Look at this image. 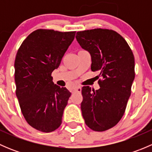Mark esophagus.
I'll return each instance as SVG.
<instances>
[{"label":"esophagus","instance_id":"34e87169","mask_svg":"<svg viewBox=\"0 0 152 152\" xmlns=\"http://www.w3.org/2000/svg\"><path fill=\"white\" fill-rule=\"evenodd\" d=\"M81 91H82V88H81V87H76L74 89H73V92H79V93H80Z\"/></svg>","mask_w":152,"mask_h":152}]
</instances>
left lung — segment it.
Wrapping results in <instances>:
<instances>
[{
	"instance_id": "obj_1",
	"label": "left lung",
	"mask_w": 152,
	"mask_h": 152,
	"mask_svg": "<svg viewBox=\"0 0 152 152\" xmlns=\"http://www.w3.org/2000/svg\"><path fill=\"white\" fill-rule=\"evenodd\" d=\"M76 38L91 55L92 71L102 77L99 90L82 88V116L92 130L106 131L118 123L125 113L135 76L134 55L123 37L111 29L78 31Z\"/></svg>"
}]
</instances>
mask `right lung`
Here are the masks:
<instances>
[{"mask_svg": "<svg viewBox=\"0 0 152 152\" xmlns=\"http://www.w3.org/2000/svg\"><path fill=\"white\" fill-rule=\"evenodd\" d=\"M76 31L37 29L24 39L15 61L16 96L31 126L51 132L60 126L71 93L54 85L51 73L58 68Z\"/></svg>", "mask_w": 152, "mask_h": 152, "instance_id": "add662e5", "label": "right lung"}]
</instances>
